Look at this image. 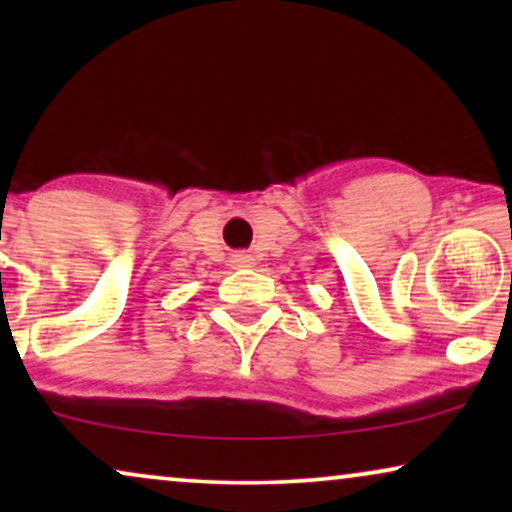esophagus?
<instances>
[{
  "mask_svg": "<svg viewBox=\"0 0 512 512\" xmlns=\"http://www.w3.org/2000/svg\"><path fill=\"white\" fill-rule=\"evenodd\" d=\"M230 265H233L235 270H240V268H254V256L244 254V251H240V254L230 256Z\"/></svg>",
  "mask_w": 512,
  "mask_h": 512,
  "instance_id": "34e87169",
  "label": "esophagus"
}]
</instances>
